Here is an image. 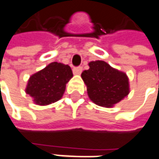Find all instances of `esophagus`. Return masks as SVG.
Wrapping results in <instances>:
<instances>
[{
    "mask_svg": "<svg viewBox=\"0 0 159 159\" xmlns=\"http://www.w3.org/2000/svg\"><path fill=\"white\" fill-rule=\"evenodd\" d=\"M83 71V68L82 67H76V68H74L73 69V73L75 75H80Z\"/></svg>",
    "mask_w": 159,
    "mask_h": 159,
    "instance_id": "34e87169",
    "label": "esophagus"
}]
</instances>
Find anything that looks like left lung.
Instances as JSON below:
<instances>
[{
  "label": "left lung",
  "mask_w": 159,
  "mask_h": 159,
  "mask_svg": "<svg viewBox=\"0 0 159 159\" xmlns=\"http://www.w3.org/2000/svg\"><path fill=\"white\" fill-rule=\"evenodd\" d=\"M89 69L82 73L89 99L99 106L111 108L129 93L126 73L112 68L104 61L89 62Z\"/></svg>",
  "instance_id": "1"
}]
</instances>
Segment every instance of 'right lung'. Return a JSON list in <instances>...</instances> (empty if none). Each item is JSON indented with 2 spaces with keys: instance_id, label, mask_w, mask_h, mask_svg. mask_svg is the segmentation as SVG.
<instances>
[{
  "instance_id": "obj_1",
  "label": "right lung",
  "mask_w": 159,
  "mask_h": 159,
  "mask_svg": "<svg viewBox=\"0 0 159 159\" xmlns=\"http://www.w3.org/2000/svg\"><path fill=\"white\" fill-rule=\"evenodd\" d=\"M72 77L73 73L70 66L53 61L30 76L25 92L35 104L48 105L62 98L66 84Z\"/></svg>"
}]
</instances>
